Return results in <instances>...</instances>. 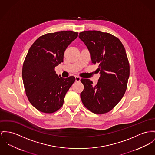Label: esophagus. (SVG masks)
I'll list each match as a JSON object with an SVG mask.
<instances>
[{
  "label": "esophagus",
  "instance_id": "34e87169",
  "mask_svg": "<svg viewBox=\"0 0 155 155\" xmlns=\"http://www.w3.org/2000/svg\"><path fill=\"white\" fill-rule=\"evenodd\" d=\"M75 81H76V82H80V81H81V78H79V76H76V77H75Z\"/></svg>",
  "mask_w": 155,
  "mask_h": 155
}]
</instances>
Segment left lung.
Here are the masks:
<instances>
[{
    "label": "left lung",
    "mask_w": 155,
    "mask_h": 155,
    "mask_svg": "<svg viewBox=\"0 0 155 155\" xmlns=\"http://www.w3.org/2000/svg\"><path fill=\"white\" fill-rule=\"evenodd\" d=\"M79 38L87 48L92 63L99 64L101 74L96 85L89 79H81L84 85L82 102L94 114H106L120 101L127 88L130 67L125 49L118 38L108 33L82 31Z\"/></svg>",
    "instance_id": "obj_1"
}]
</instances>
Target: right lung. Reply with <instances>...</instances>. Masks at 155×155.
Returning a JSON list of instances; mask_svg holds the SVG:
<instances>
[{"label": "right lung", "mask_w": 155, "mask_h": 155, "mask_svg": "<svg viewBox=\"0 0 155 155\" xmlns=\"http://www.w3.org/2000/svg\"><path fill=\"white\" fill-rule=\"evenodd\" d=\"M78 36V32L69 31L47 33L29 49L23 64L22 79L30 103L40 112L52 114L58 110L75 81L74 76H58L54 68L63 62L66 49Z\"/></svg>", "instance_id": "obj_1"}]
</instances>
